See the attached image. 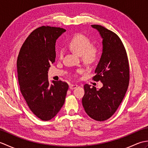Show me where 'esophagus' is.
Masks as SVG:
<instances>
[{
    "label": "esophagus",
    "mask_w": 148,
    "mask_h": 148,
    "mask_svg": "<svg viewBox=\"0 0 148 148\" xmlns=\"http://www.w3.org/2000/svg\"><path fill=\"white\" fill-rule=\"evenodd\" d=\"M78 86L77 84H70V86H69V88L71 90H74L75 88H76Z\"/></svg>",
    "instance_id": "1"
}]
</instances>
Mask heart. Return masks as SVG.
<instances>
[{"mask_svg": "<svg viewBox=\"0 0 148 148\" xmlns=\"http://www.w3.org/2000/svg\"><path fill=\"white\" fill-rule=\"evenodd\" d=\"M90 40L82 34H76L72 37L68 46L72 51L81 56L83 61L87 65H92L97 61L99 56V50L95 46H91ZM63 56L62 51L59 53V57ZM80 72L81 71H78Z\"/></svg>", "mask_w": 148, "mask_h": 148, "instance_id": "heart-1", "label": "heart"}]
</instances>
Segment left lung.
<instances>
[{
    "label": "left lung",
    "mask_w": 148,
    "mask_h": 148,
    "mask_svg": "<svg viewBox=\"0 0 148 148\" xmlns=\"http://www.w3.org/2000/svg\"><path fill=\"white\" fill-rule=\"evenodd\" d=\"M92 27L102 38V53L93 79L100 81L99 90L84 84L83 106L86 114L96 121H105L114 114L127 92L130 71L128 56L118 35L99 25Z\"/></svg>",
    "instance_id": "1"
}]
</instances>
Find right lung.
<instances>
[{
    "instance_id": "obj_1",
    "label": "right lung",
    "mask_w": 148,
    "mask_h": 148,
    "mask_svg": "<svg viewBox=\"0 0 148 148\" xmlns=\"http://www.w3.org/2000/svg\"><path fill=\"white\" fill-rule=\"evenodd\" d=\"M65 30L42 26L31 33L22 45L17 59L18 82L22 95L34 114L42 121L53 118L64 105L67 83L52 81L48 71L55 61L56 40Z\"/></svg>"
}]
</instances>
